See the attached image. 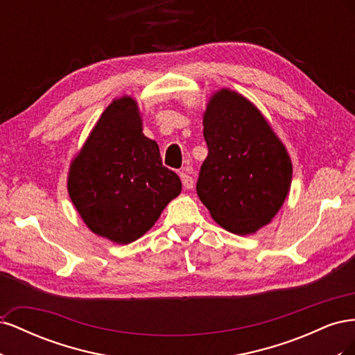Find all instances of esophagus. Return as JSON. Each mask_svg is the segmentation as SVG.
I'll list each match as a JSON object with an SVG mask.
<instances>
[{
  "mask_svg": "<svg viewBox=\"0 0 355 355\" xmlns=\"http://www.w3.org/2000/svg\"><path fill=\"white\" fill-rule=\"evenodd\" d=\"M179 176H180V180H182V184H184L185 189H191L192 187H194V179H192V176L189 173V168H182V171H179Z\"/></svg>",
  "mask_w": 355,
  "mask_h": 355,
  "instance_id": "1",
  "label": "esophagus"
}]
</instances>
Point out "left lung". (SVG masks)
I'll list each match as a JSON object with an SVG mask.
<instances>
[{
	"label": "left lung",
	"instance_id": "left-lung-1",
	"mask_svg": "<svg viewBox=\"0 0 355 355\" xmlns=\"http://www.w3.org/2000/svg\"><path fill=\"white\" fill-rule=\"evenodd\" d=\"M209 155L197 194L222 228L247 235L270 223L292 184L286 146L256 106L230 89L214 93L202 116Z\"/></svg>",
	"mask_w": 355,
	"mask_h": 355
}]
</instances>
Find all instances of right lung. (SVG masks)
I'll use <instances>...</instances> for the list:
<instances>
[{"instance_id":"add662e5","label":"right lung","mask_w":355,"mask_h":355,"mask_svg":"<svg viewBox=\"0 0 355 355\" xmlns=\"http://www.w3.org/2000/svg\"><path fill=\"white\" fill-rule=\"evenodd\" d=\"M180 189L179 176L163 166L157 142L142 133L130 96L103 111L68 175L69 197L84 223L116 244L141 239Z\"/></svg>"}]
</instances>
